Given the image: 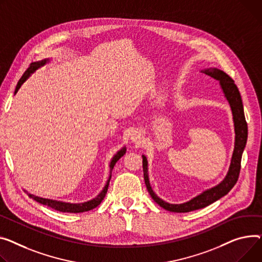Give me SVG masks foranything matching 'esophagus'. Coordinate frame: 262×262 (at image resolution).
Wrapping results in <instances>:
<instances>
[{"mask_svg": "<svg viewBox=\"0 0 262 262\" xmlns=\"http://www.w3.org/2000/svg\"><path fill=\"white\" fill-rule=\"evenodd\" d=\"M132 140H133V142H139V141H140L141 140V135L140 134H139V133H134V134H132Z\"/></svg>", "mask_w": 262, "mask_h": 262, "instance_id": "esophagus-1", "label": "esophagus"}]
</instances>
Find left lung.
<instances>
[{
  "mask_svg": "<svg viewBox=\"0 0 262 262\" xmlns=\"http://www.w3.org/2000/svg\"><path fill=\"white\" fill-rule=\"evenodd\" d=\"M205 75L210 76L220 82V86L223 91V94L229 101L230 106L233 113V119H234V125H235V147L234 152L232 157V161L230 165V169L228 171V175L224 178V180L219 183L218 185L203 191L202 194L198 195L197 197L193 198L191 200L181 203V204H170L162 199H160L157 196L149 184L148 180V173H147V160L146 157L142 156L143 158V175L145 180V185L147 187L148 193L150 197L154 199L156 203H158L164 210L173 212V213H187L195 210H199V208H203L207 205L212 204L213 202L217 201L221 197L225 196L229 191L234 187L236 184L239 172L241 168V157L243 149L247 144L248 139V124L245 117V112H243V104L241 100V96L239 93V90L237 85L235 84L234 80L226 75L224 72L220 71L217 68H206L204 71H201Z\"/></svg>",
  "mask_w": 262,
  "mask_h": 262,
  "instance_id": "8db88e82",
  "label": "left lung"
}]
</instances>
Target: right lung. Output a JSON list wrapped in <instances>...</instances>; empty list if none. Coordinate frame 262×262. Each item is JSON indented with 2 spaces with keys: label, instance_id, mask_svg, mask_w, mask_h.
Instances as JSON below:
<instances>
[{
  "label": "right lung",
  "instance_id": "obj_1",
  "mask_svg": "<svg viewBox=\"0 0 262 262\" xmlns=\"http://www.w3.org/2000/svg\"><path fill=\"white\" fill-rule=\"evenodd\" d=\"M49 60L48 59H45V60H42V61H39V62H34V63H31L29 65V67L27 68V71L23 74V76L21 77V79L19 80V82H17L16 84V87H15V91H14V94H16V92L19 91V89L21 87V85L27 80V78L30 76V74H32L36 69H38L39 67L43 66L46 62H48ZM126 151V148L123 147L121 150H119L115 156L114 158L111 162V169L114 168L115 164L117 163V161L121 158L122 156H123ZM112 178V175L110 176V179L107 180V183L106 185L104 186L103 190L101 191V193L96 197L94 198L93 200L91 201H87V202H84V203H66V202H62V201H57V200H50V199H45V198H40V197H37L34 195H31L29 193H27V195L32 198L33 200H36L37 202L43 204V205H47L51 208H54V210L56 211H59V212H63V213H83V212H87V211H91L93 210V208L97 207L101 202L102 200L104 199V197H105L106 193H107V189H108V185H110V180Z\"/></svg>",
  "mask_w": 262,
  "mask_h": 262
}]
</instances>
